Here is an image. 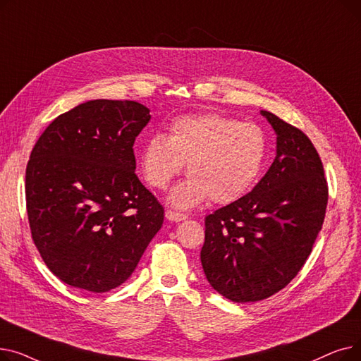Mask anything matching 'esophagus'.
Wrapping results in <instances>:
<instances>
[{"label":"esophagus","instance_id":"1","mask_svg":"<svg viewBox=\"0 0 361 361\" xmlns=\"http://www.w3.org/2000/svg\"><path fill=\"white\" fill-rule=\"evenodd\" d=\"M165 216H166V219H169V221H174V222H180V221L187 219V215H185V214H180V212L171 211V209H168V211L165 212Z\"/></svg>","mask_w":361,"mask_h":361}]
</instances>
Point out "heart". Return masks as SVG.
I'll return each instance as SVG.
<instances>
[{"mask_svg": "<svg viewBox=\"0 0 361 361\" xmlns=\"http://www.w3.org/2000/svg\"><path fill=\"white\" fill-rule=\"evenodd\" d=\"M267 155L268 137L262 127L207 112L176 118L168 139H147L140 165L146 181L165 190L187 162L190 177L174 188L171 203L188 209L207 197L219 204L243 197L257 181Z\"/></svg>", "mask_w": 361, "mask_h": 361, "instance_id": "b5f03b06", "label": "heart"}]
</instances>
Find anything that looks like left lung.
<instances>
[{"mask_svg":"<svg viewBox=\"0 0 361 361\" xmlns=\"http://www.w3.org/2000/svg\"><path fill=\"white\" fill-rule=\"evenodd\" d=\"M276 133V158L252 192L204 218L202 267L235 302L268 298L297 276L324 225L328 181L312 140L262 111Z\"/></svg>","mask_w":361,"mask_h":361,"instance_id":"left-lung-1","label":"left lung"}]
</instances>
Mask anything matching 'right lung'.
I'll list each match as a JSON object with an SVG mask.
<instances>
[{
    "label": "right lung",
    "instance_id": "right-lung-1",
    "mask_svg": "<svg viewBox=\"0 0 361 361\" xmlns=\"http://www.w3.org/2000/svg\"><path fill=\"white\" fill-rule=\"evenodd\" d=\"M136 101L97 99L56 117L26 166V209L48 269L90 293L117 288L164 222L136 176L133 145L149 123Z\"/></svg>",
    "mask_w": 361,
    "mask_h": 361
}]
</instances>
